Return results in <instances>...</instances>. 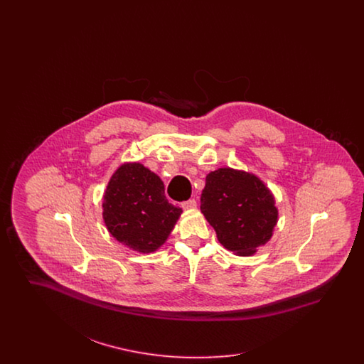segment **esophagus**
Here are the masks:
<instances>
[{
    "label": "esophagus",
    "mask_w": 364,
    "mask_h": 364,
    "mask_svg": "<svg viewBox=\"0 0 364 364\" xmlns=\"http://www.w3.org/2000/svg\"><path fill=\"white\" fill-rule=\"evenodd\" d=\"M196 200L195 199H188V200H186V202H183L181 203V208H184V210H190V208H196Z\"/></svg>",
    "instance_id": "esophagus-1"
}]
</instances>
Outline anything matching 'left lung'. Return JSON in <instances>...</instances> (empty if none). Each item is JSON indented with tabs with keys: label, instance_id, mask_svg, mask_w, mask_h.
<instances>
[{
	"label": "left lung",
	"instance_id": "obj_1",
	"mask_svg": "<svg viewBox=\"0 0 364 364\" xmlns=\"http://www.w3.org/2000/svg\"><path fill=\"white\" fill-rule=\"evenodd\" d=\"M200 210L218 242L237 255L250 257L270 240L277 224L273 193L254 174L221 168L206 176Z\"/></svg>",
	"mask_w": 364,
	"mask_h": 364
}]
</instances>
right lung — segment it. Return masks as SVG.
I'll use <instances>...</instances> for the list:
<instances>
[{
  "mask_svg": "<svg viewBox=\"0 0 364 364\" xmlns=\"http://www.w3.org/2000/svg\"><path fill=\"white\" fill-rule=\"evenodd\" d=\"M104 220L110 235L138 252L158 250L181 214L168 202L162 180L141 164H124L104 195Z\"/></svg>",
  "mask_w": 364,
  "mask_h": 364,
  "instance_id": "obj_1",
  "label": "right lung"
}]
</instances>
